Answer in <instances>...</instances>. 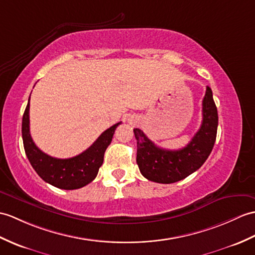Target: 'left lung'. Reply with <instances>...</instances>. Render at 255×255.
Returning <instances> with one entry per match:
<instances>
[{
    "instance_id": "1",
    "label": "left lung",
    "mask_w": 255,
    "mask_h": 255,
    "mask_svg": "<svg viewBox=\"0 0 255 255\" xmlns=\"http://www.w3.org/2000/svg\"><path fill=\"white\" fill-rule=\"evenodd\" d=\"M202 115L200 129L191 141L179 150L161 149L141 129H133L137 139V164L146 179L173 183L185 179L202 166L214 146L218 125L217 109L210 87H206L202 101Z\"/></svg>"
}]
</instances>
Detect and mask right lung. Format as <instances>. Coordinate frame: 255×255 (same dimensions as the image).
Instances as JSON below:
<instances>
[{
    "mask_svg": "<svg viewBox=\"0 0 255 255\" xmlns=\"http://www.w3.org/2000/svg\"><path fill=\"white\" fill-rule=\"evenodd\" d=\"M30 100V98H29ZM29 100L22 116L21 133L26 155L33 169L45 182L65 190H74L90 183L103 164L105 150L113 139L121 122L106 129L86 151L70 158H56L45 154L34 144L29 129Z\"/></svg>",
    "mask_w": 255,
    "mask_h": 255,
    "instance_id": "1",
    "label": "right lung"
}]
</instances>
